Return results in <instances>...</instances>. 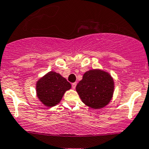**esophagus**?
Instances as JSON below:
<instances>
[{"instance_id": "esophagus-1", "label": "esophagus", "mask_w": 149, "mask_h": 149, "mask_svg": "<svg viewBox=\"0 0 149 149\" xmlns=\"http://www.w3.org/2000/svg\"><path fill=\"white\" fill-rule=\"evenodd\" d=\"M76 85H77V82H74V83L72 84V89H75Z\"/></svg>"}]
</instances>
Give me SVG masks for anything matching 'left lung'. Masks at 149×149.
<instances>
[{"mask_svg":"<svg viewBox=\"0 0 149 149\" xmlns=\"http://www.w3.org/2000/svg\"><path fill=\"white\" fill-rule=\"evenodd\" d=\"M82 102L94 109L105 107L110 102L114 91V82L106 72L91 70L86 72L76 87Z\"/></svg>","mask_w":149,"mask_h":149,"instance_id":"1","label":"left lung"}]
</instances>
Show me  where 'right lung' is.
<instances>
[{"label":"right lung","mask_w":149,"mask_h":149,"mask_svg":"<svg viewBox=\"0 0 149 149\" xmlns=\"http://www.w3.org/2000/svg\"><path fill=\"white\" fill-rule=\"evenodd\" d=\"M36 94L47 107L57 105L64 93L71 88V84L59 73L49 72L36 82Z\"/></svg>","instance_id":"obj_1"}]
</instances>
